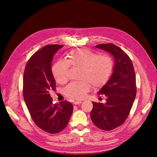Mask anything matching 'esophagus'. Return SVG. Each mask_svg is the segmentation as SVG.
<instances>
[{
  "mask_svg": "<svg viewBox=\"0 0 157 157\" xmlns=\"http://www.w3.org/2000/svg\"><path fill=\"white\" fill-rule=\"evenodd\" d=\"M81 103H82L81 101H74L75 105H78V104H80Z\"/></svg>",
  "mask_w": 157,
  "mask_h": 157,
  "instance_id": "34e87169",
  "label": "esophagus"
}]
</instances>
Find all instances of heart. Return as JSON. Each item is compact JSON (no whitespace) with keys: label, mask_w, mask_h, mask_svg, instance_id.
Segmentation results:
<instances>
[{"label":"heart","mask_w":157,"mask_h":157,"mask_svg":"<svg viewBox=\"0 0 157 157\" xmlns=\"http://www.w3.org/2000/svg\"><path fill=\"white\" fill-rule=\"evenodd\" d=\"M80 68L79 80L68 84L63 94L71 99H81L88 93L91 85L95 88L104 86L110 78L114 62L110 56L99 55L89 49H78L70 52L67 59H59L52 67V74L56 82L64 84L68 80L69 67Z\"/></svg>","instance_id":"b5f03b06"}]
</instances>
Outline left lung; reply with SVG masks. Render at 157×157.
I'll list each match as a JSON object with an SVG mask.
<instances>
[{"mask_svg": "<svg viewBox=\"0 0 157 157\" xmlns=\"http://www.w3.org/2000/svg\"><path fill=\"white\" fill-rule=\"evenodd\" d=\"M96 47L111 53L115 59L110 79L98 93L105 94L106 103L93 101L90 113L95 126L109 131L122 125L129 115L136 96V75L130 57L119 47L111 43Z\"/></svg>", "mask_w": 157, "mask_h": 157, "instance_id": "1", "label": "left lung"}]
</instances>
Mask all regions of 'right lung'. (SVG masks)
<instances>
[{
	"mask_svg": "<svg viewBox=\"0 0 157 157\" xmlns=\"http://www.w3.org/2000/svg\"><path fill=\"white\" fill-rule=\"evenodd\" d=\"M63 45H47L33 54L23 73V95L33 121L40 129L57 134L67 126L73 107L70 102L52 103L50 91L56 90L52 61Z\"/></svg>",
	"mask_w": 157,
	"mask_h": 157,
	"instance_id": "1",
	"label": "right lung"
}]
</instances>
